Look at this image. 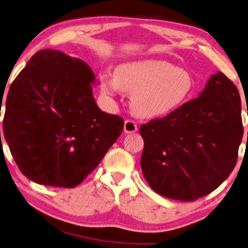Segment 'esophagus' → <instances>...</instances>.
Returning a JSON list of instances; mask_svg holds the SVG:
<instances>
[{
  "mask_svg": "<svg viewBox=\"0 0 248 248\" xmlns=\"http://www.w3.org/2000/svg\"><path fill=\"white\" fill-rule=\"evenodd\" d=\"M137 131V125L134 121L126 120L124 123V133L126 134H131V133H135Z\"/></svg>",
  "mask_w": 248,
  "mask_h": 248,
  "instance_id": "obj_1",
  "label": "esophagus"
}]
</instances>
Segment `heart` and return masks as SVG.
Instances as JSON below:
<instances>
[{"label": "heart", "instance_id": "obj_1", "mask_svg": "<svg viewBox=\"0 0 248 248\" xmlns=\"http://www.w3.org/2000/svg\"><path fill=\"white\" fill-rule=\"evenodd\" d=\"M122 91L131 92L129 103L137 115L161 116L188 100L194 79L187 70L161 60H135L116 66L114 75L101 76V92L115 97Z\"/></svg>", "mask_w": 248, "mask_h": 248}]
</instances>
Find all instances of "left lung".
Segmentation results:
<instances>
[{
  "label": "left lung",
  "instance_id": "left-lung-1",
  "mask_svg": "<svg viewBox=\"0 0 248 248\" xmlns=\"http://www.w3.org/2000/svg\"><path fill=\"white\" fill-rule=\"evenodd\" d=\"M241 96L217 72L199 97L140 126L142 172L159 195L192 202L230 176L243 139Z\"/></svg>",
  "mask_w": 248,
  "mask_h": 248
}]
</instances>
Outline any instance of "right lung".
I'll return each instance as SVG.
<instances>
[{
    "label": "right lung",
    "instance_id": "obj_1",
    "mask_svg": "<svg viewBox=\"0 0 248 248\" xmlns=\"http://www.w3.org/2000/svg\"><path fill=\"white\" fill-rule=\"evenodd\" d=\"M95 84L85 62L55 49L34 54L14 79L5 101L3 132L29 180L75 187L116 142L124 121L98 108Z\"/></svg>",
    "mask_w": 248,
    "mask_h": 248
}]
</instances>
